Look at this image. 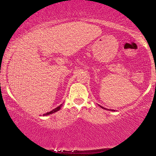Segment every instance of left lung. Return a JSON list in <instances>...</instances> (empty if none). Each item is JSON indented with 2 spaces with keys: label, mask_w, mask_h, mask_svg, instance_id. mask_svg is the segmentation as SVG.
Here are the masks:
<instances>
[{
  "label": "left lung",
  "mask_w": 156,
  "mask_h": 156,
  "mask_svg": "<svg viewBox=\"0 0 156 156\" xmlns=\"http://www.w3.org/2000/svg\"><path fill=\"white\" fill-rule=\"evenodd\" d=\"M100 106H101V108H104V109H107V108H104V107H103V106H101V105H100ZM110 111H114V110H110Z\"/></svg>",
  "instance_id": "1"
}]
</instances>
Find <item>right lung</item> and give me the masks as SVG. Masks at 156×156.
<instances>
[{"label":"right lung","instance_id":"add662e5","mask_svg":"<svg viewBox=\"0 0 156 156\" xmlns=\"http://www.w3.org/2000/svg\"><path fill=\"white\" fill-rule=\"evenodd\" d=\"M62 104H61V105H59V106H58V107H57V108H54V109H53V110L51 111V112H50L46 113V114H43V115H44V116H47V115H49V114H53V113H55V112H58V111H59L60 109H61V108H62Z\"/></svg>","mask_w":156,"mask_h":156}]
</instances>
